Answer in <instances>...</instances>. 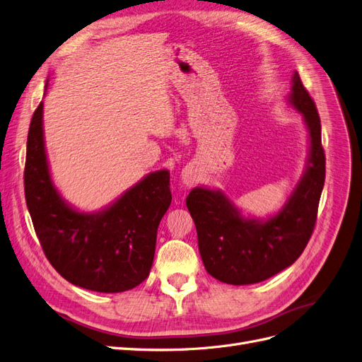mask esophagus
<instances>
[{
	"instance_id": "34e87169",
	"label": "esophagus",
	"mask_w": 362,
	"mask_h": 362,
	"mask_svg": "<svg viewBox=\"0 0 362 362\" xmlns=\"http://www.w3.org/2000/svg\"><path fill=\"white\" fill-rule=\"evenodd\" d=\"M181 180L185 185H193L197 181V170L193 166H187L182 172H181Z\"/></svg>"
}]
</instances>
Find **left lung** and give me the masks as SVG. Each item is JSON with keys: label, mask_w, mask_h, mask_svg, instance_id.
<instances>
[{"label": "left lung", "mask_w": 362, "mask_h": 362, "mask_svg": "<svg viewBox=\"0 0 362 362\" xmlns=\"http://www.w3.org/2000/svg\"><path fill=\"white\" fill-rule=\"evenodd\" d=\"M288 102L303 115L310 144L303 177L277 214L265 220L244 217L221 190L206 187H194L185 199L205 269L223 283L243 286L276 276L301 256L313 233L325 154L316 105L296 71Z\"/></svg>", "instance_id": "8db88e82"}]
</instances>
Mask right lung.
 I'll list each match as a JSON object with an SVG mask.
<instances>
[{
  "mask_svg": "<svg viewBox=\"0 0 362 362\" xmlns=\"http://www.w3.org/2000/svg\"><path fill=\"white\" fill-rule=\"evenodd\" d=\"M169 177L166 169L148 173L106 208L82 213L61 196L52 181L45 148L43 102L34 112L25 160V199L47 260L74 286L117 293L148 277L158 224L172 202Z\"/></svg>",
  "mask_w": 362,
  "mask_h": 362,
  "instance_id": "1",
  "label": "right lung"
}]
</instances>
